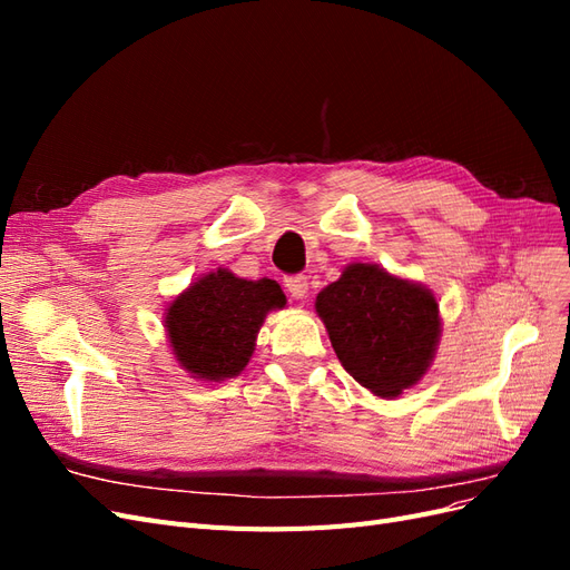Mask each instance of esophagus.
<instances>
[{
    "label": "esophagus",
    "instance_id": "obj_1",
    "mask_svg": "<svg viewBox=\"0 0 570 570\" xmlns=\"http://www.w3.org/2000/svg\"><path fill=\"white\" fill-rule=\"evenodd\" d=\"M285 287L289 292V297L295 299H304L308 295V283L304 275H289V278H285Z\"/></svg>",
    "mask_w": 570,
    "mask_h": 570
}]
</instances>
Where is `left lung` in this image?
<instances>
[{"mask_svg": "<svg viewBox=\"0 0 570 570\" xmlns=\"http://www.w3.org/2000/svg\"><path fill=\"white\" fill-rule=\"evenodd\" d=\"M316 314L344 371L383 400L421 381L442 333L433 292L377 264L344 268L318 292Z\"/></svg>", "mask_w": 570, "mask_h": 570, "instance_id": "8db88e82", "label": "left lung"}]
</instances>
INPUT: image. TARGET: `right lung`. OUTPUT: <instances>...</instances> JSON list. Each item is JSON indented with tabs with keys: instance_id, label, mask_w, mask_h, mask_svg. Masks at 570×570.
Instances as JSON below:
<instances>
[{
	"instance_id": "1",
	"label": "right lung",
	"mask_w": 570,
	"mask_h": 570,
	"mask_svg": "<svg viewBox=\"0 0 570 570\" xmlns=\"http://www.w3.org/2000/svg\"><path fill=\"white\" fill-rule=\"evenodd\" d=\"M287 304L281 285L206 273L168 304L166 333L178 364L199 381L220 383L245 371L268 312Z\"/></svg>"
}]
</instances>
